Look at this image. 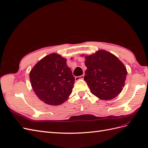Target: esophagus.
Wrapping results in <instances>:
<instances>
[{"label": "esophagus", "mask_w": 148, "mask_h": 148, "mask_svg": "<svg viewBox=\"0 0 148 148\" xmlns=\"http://www.w3.org/2000/svg\"><path fill=\"white\" fill-rule=\"evenodd\" d=\"M84 78V75H81V76H78V77H75V80L78 81L79 79H83Z\"/></svg>", "instance_id": "1"}]
</instances>
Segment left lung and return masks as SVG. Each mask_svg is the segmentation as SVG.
Here are the masks:
<instances>
[{"mask_svg":"<svg viewBox=\"0 0 148 148\" xmlns=\"http://www.w3.org/2000/svg\"><path fill=\"white\" fill-rule=\"evenodd\" d=\"M84 79L91 92L105 100L118 96L125 85L127 70L123 63L108 51L99 50L85 57Z\"/></svg>","mask_w":148,"mask_h":148,"instance_id":"8db88e82","label":"left lung"}]
</instances>
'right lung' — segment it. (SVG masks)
I'll list each match as a JSON object with an SVG mask.
<instances>
[{"mask_svg": "<svg viewBox=\"0 0 148 148\" xmlns=\"http://www.w3.org/2000/svg\"><path fill=\"white\" fill-rule=\"evenodd\" d=\"M31 85L40 100L50 105L64 103L72 92L75 77L66 60L51 53L40 60L30 73Z\"/></svg>", "mask_w": 148, "mask_h": 148, "instance_id": "add662e5", "label": "right lung"}]
</instances>
